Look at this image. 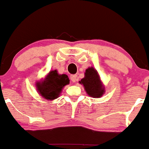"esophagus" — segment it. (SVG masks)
<instances>
[{
  "instance_id": "obj_1",
  "label": "esophagus",
  "mask_w": 149,
  "mask_h": 149,
  "mask_svg": "<svg viewBox=\"0 0 149 149\" xmlns=\"http://www.w3.org/2000/svg\"><path fill=\"white\" fill-rule=\"evenodd\" d=\"M70 79H71L72 82H76V80H77V76H76V75H71V76H70Z\"/></svg>"
}]
</instances>
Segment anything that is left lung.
Wrapping results in <instances>:
<instances>
[{
    "label": "left lung",
    "mask_w": 149,
    "mask_h": 149,
    "mask_svg": "<svg viewBox=\"0 0 149 149\" xmlns=\"http://www.w3.org/2000/svg\"><path fill=\"white\" fill-rule=\"evenodd\" d=\"M79 83L83 85L86 93L91 97H100L104 92L98 73L93 67L86 70L85 77Z\"/></svg>",
    "instance_id": "obj_1"
}]
</instances>
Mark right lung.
Returning <instances> with one entry per match:
<instances>
[{"label": "right lung", "mask_w": 149, "mask_h": 149, "mask_svg": "<svg viewBox=\"0 0 149 149\" xmlns=\"http://www.w3.org/2000/svg\"><path fill=\"white\" fill-rule=\"evenodd\" d=\"M69 79L66 74L59 75L56 70L49 72L42 82L37 83V91L44 98L54 100L58 97L62 89L69 83Z\"/></svg>", "instance_id": "add662e5"}]
</instances>
